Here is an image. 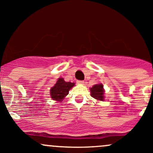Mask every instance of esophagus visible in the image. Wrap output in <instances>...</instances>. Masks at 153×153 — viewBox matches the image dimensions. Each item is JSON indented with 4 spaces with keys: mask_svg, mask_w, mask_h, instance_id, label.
I'll return each instance as SVG.
<instances>
[{
    "mask_svg": "<svg viewBox=\"0 0 153 153\" xmlns=\"http://www.w3.org/2000/svg\"><path fill=\"white\" fill-rule=\"evenodd\" d=\"M77 83H78V84L83 85V83H84V81H77Z\"/></svg>",
    "mask_w": 153,
    "mask_h": 153,
    "instance_id": "obj_1",
    "label": "esophagus"
}]
</instances>
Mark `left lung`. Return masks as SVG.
Segmentation results:
<instances>
[{"instance_id": "8db88e82", "label": "left lung", "mask_w": 153, "mask_h": 153, "mask_svg": "<svg viewBox=\"0 0 153 153\" xmlns=\"http://www.w3.org/2000/svg\"><path fill=\"white\" fill-rule=\"evenodd\" d=\"M91 91V96L94 97V99L97 100L103 101L105 96H104V91L103 89V85L102 83H98V84H95L90 89Z\"/></svg>"}]
</instances>
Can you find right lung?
Instances as JSON below:
<instances>
[{
    "label": "right lung",
    "instance_id": "1",
    "mask_svg": "<svg viewBox=\"0 0 153 153\" xmlns=\"http://www.w3.org/2000/svg\"><path fill=\"white\" fill-rule=\"evenodd\" d=\"M75 86V83L66 82L62 78H59L53 87L51 89V96L53 100L62 101L69 94V91Z\"/></svg>",
    "mask_w": 153,
    "mask_h": 153
}]
</instances>
